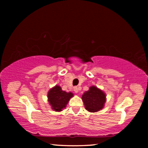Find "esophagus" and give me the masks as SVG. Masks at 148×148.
Here are the masks:
<instances>
[{"instance_id": "34e87169", "label": "esophagus", "mask_w": 148, "mask_h": 148, "mask_svg": "<svg viewBox=\"0 0 148 148\" xmlns=\"http://www.w3.org/2000/svg\"><path fill=\"white\" fill-rule=\"evenodd\" d=\"M74 91L75 92H78V91H79L78 87H74Z\"/></svg>"}]
</instances>
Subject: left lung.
I'll return each instance as SVG.
<instances>
[{
    "mask_svg": "<svg viewBox=\"0 0 148 148\" xmlns=\"http://www.w3.org/2000/svg\"><path fill=\"white\" fill-rule=\"evenodd\" d=\"M82 99L87 111L97 112L103 108L106 102V95L97 87L91 86L84 92Z\"/></svg>",
    "mask_w": 148,
    "mask_h": 148,
    "instance_id": "left-lung-1",
    "label": "left lung"
}]
</instances>
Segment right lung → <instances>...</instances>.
<instances>
[{"label":"right lung","mask_w":148,"mask_h":148,"mask_svg":"<svg viewBox=\"0 0 148 148\" xmlns=\"http://www.w3.org/2000/svg\"><path fill=\"white\" fill-rule=\"evenodd\" d=\"M73 96V93L62 91L61 87L59 86L53 87L47 93L49 103L51 105V108L56 112L62 111Z\"/></svg>","instance_id":"add662e5"}]
</instances>
